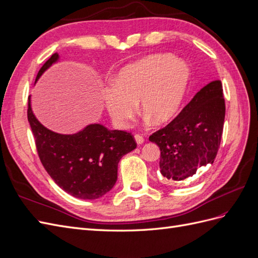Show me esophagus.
<instances>
[{
	"mask_svg": "<svg viewBox=\"0 0 258 258\" xmlns=\"http://www.w3.org/2000/svg\"><path fill=\"white\" fill-rule=\"evenodd\" d=\"M135 140L137 144H143L144 143V138L141 135H135Z\"/></svg>",
	"mask_w": 258,
	"mask_h": 258,
	"instance_id": "esophagus-1",
	"label": "esophagus"
}]
</instances>
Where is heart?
Listing matches in <instances>:
<instances>
[{
	"label": "heart",
	"instance_id": "heart-1",
	"mask_svg": "<svg viewBox=\"0 0 258 258\" xmlns=\"http://www.w3.org/2000/svg\"><path fill=\"white\" fill-rule=\"evenodd\" d=\"M189 80L190 70L185 61L169 54H148L115 73L102 100L117 127H127L137 102L146 120L162 124L177 114Z\"/></svg>",
	"mask_w": 258,
	"mask_h": 258
}]
</instances>
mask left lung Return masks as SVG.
Listing matches in <instances>:
<instances>
[{"mask_svg": "<svg viewBox=\"0 0 258 258\" xmlns=\"http://www.w3.org/2000/svg\"><path fill=\"white\" fill-rule=\"evenodd\" d=\"M221 81L200 89L190 102L150 141L160 150V173L170 181H183L197 170L212 165L221 144L225 120Z\"/></svg>", "mask_w": 258, "mask_h": 258, "instance_id": "1", "label": "left lung"}]
</instances>
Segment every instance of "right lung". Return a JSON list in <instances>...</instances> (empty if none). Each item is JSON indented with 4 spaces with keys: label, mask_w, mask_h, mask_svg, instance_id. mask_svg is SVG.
Returning <instances> with one entry per match:
<instances>
[{
    "label": "right lung",
    "mask_w": 258,
    "mask_h": 258,
    "mask_svg": "<svg viewBox=\"0 0 258 258\" xmlns=\"http://www.w3.org/2000/svg\"><path fill=\"white\" fill-rule=\"evenodd\" d=\"M58 61L59 54L53 53L38 71L34 84ZM28 120L45 170L61 189L79 199L95 200L110 191L117 181L119 160L137 147L128 132L108 130L100 123H90L73 135L53 132L35 117L31 96Z\"/></svg>",
    "instance_id": "add662e5"
}]
</instances>
